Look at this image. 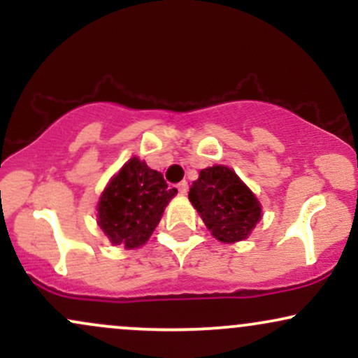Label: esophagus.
I'll use <instances>...</instances> for the list:
<instances>
[{"mask_svg":"<svg viewBox=\"0 0 358 358\" xmlns=\"http://www.w3.org/2000/svg\"><path fill=\"white\" fill-rule=\"evenodd\" d=\"M176 188H178L180 195H185V193L188 192V183L187 182H180L178 185H176Z\"/></svg>","mask_w":358,"mask_h":358,"instance_id":"34e87169","label":"esophagus"}]
</instances>
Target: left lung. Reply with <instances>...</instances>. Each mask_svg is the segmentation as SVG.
Listing matches in <instances>:
<instances>
[{
	"label": "left lung",
	"instance_id": "obj_1",
	"mask_svg": "<svg viewBox=\"0 0 358 358\" xmlns=\"http://www.w3.org/2000/svg\"><path fill=\"white\" fill-rule=\"evenodd\" d=\"M188 199L220 242L244 241L261 220V203L231 168L210 166L192 183Z\"/></svg>",
	"mask_w": 358,
	"mask_h": 358
}]
</instances>
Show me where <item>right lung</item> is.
<instances>
[{
	"instance_id": "add662e5",
	"label": "right lung",
	"mask_w": 358,
	"mask_h": 358,
	"mask_svg": "<svg viewBox=\"0 0 358 358\" xmlns=\"http://www.w3.org/2000/svg\"><path fill=\"white\" fill-rule=\"evenodd\" d=\"M176 195L159 171L131 158L110 180L97 205L99 225L109 241L126 249L143 245Z\"/></svg>"
}]
</instances>
